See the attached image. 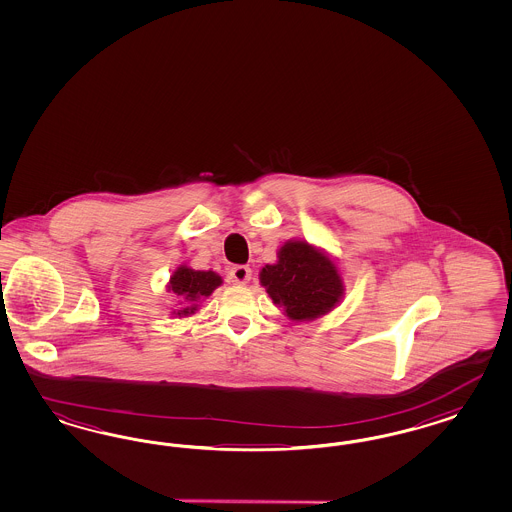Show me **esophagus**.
<instances>
[{"mask_svg": "<svg viewBox=\"0 0 512 512\" xmlns=\"http://www.w3.org/2000/svg\"><path fill=\"white\" fill-rule=\"evenodd\" d=\"M229 283L247 284L252 277V269L248 265H233L229 269Z\"/></svg>", "mask_w": 512, "mask_h": 512, "instance_id": "obj_1", "label": "esophagus"}]
</instances>
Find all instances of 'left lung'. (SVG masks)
Here are the masks:
<instances>
[{
  "instance_id": "1",
  "label": "left lung",
  "mask_w": 512,
  "mask_h": 512,
  "mask_svg": "<svg viewBox=\"0 0 512 512\" xmlns=\"http://www.w3.org/2000/svg\"><path fill=\"white\" fill-rule=\"evenodd\" d=\"M260 284L294 322L315 321L330 313L345 294L338 262L302 239H290L277 250V262L262 267Z\"/></svg>"
}]
</instances>
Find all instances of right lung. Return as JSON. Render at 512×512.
<instances>
[{
    "mask_svg": "<svg viewBox=\"0 0 512 512\" xmlns=\"http://www.w3.org/2000/svg\"><path fill=\"white\" fill-rule=\"evenodd\" d=\"M222 283H224L222 277L212 269L195 271L190 265H178L172 271L171 279L167 283V292L180 298L178 302L182 305V309L172 311V315H176L178 319L195 315V311L199 309V302L209 298Z\"/></svg>",
    "mask_w": 512,
    "mask_h": 512,
    "instance_id": "obj_1",
    "label": "right lung"
}]
</instances>
